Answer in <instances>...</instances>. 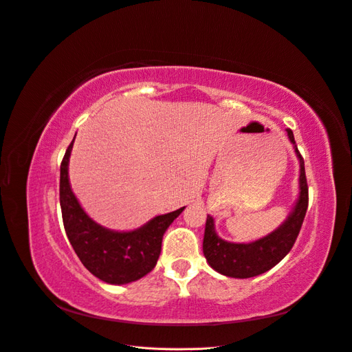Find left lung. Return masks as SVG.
Returning <instances> with one entry per match:
<instances>
[{
  "label": "left lung",
  "mask_w": 352,
  "mask_h": 352,
  "mask_svg": "<svg viewBox=\"0 0 352 352\" xmlns=\"http://www.w3.org/2000/svg\"><path fill=\"white\" fill-rule=\"evenodd\" d=\"M288 139L300 162L298 197L292 210L275 231L252 243H231L221 238L214 230V219L208 214L205 236H203V254L209 266L218 274L230 278H253L262 275L276 266L285 257L296 243L309 205V187L305 179L304 160L294 140V134L287 129Z\"/></svg>",
  "instance_id": "obj_1"
}]
</instances>
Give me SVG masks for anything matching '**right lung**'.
Here are the masks:
<instances>
[{"mask_svg":"<svg viewBox=\"0 0 352 352\" xmlns=\"http://www.w3.org/2000/svg\"><path fill=\"white\" fill-rule=\"evenodd\" d=\"M73 143L74 139L60 169V205L69 241L83 266L100 280L111 285L138 280L156 266L164 234L184 208L155 217L133 231H114L99 225L85 212L70 186Z\"/></svg>","mask_w":352,"mask_h":352,"instance_id":"1","label":"right lung"}]
</instances>
